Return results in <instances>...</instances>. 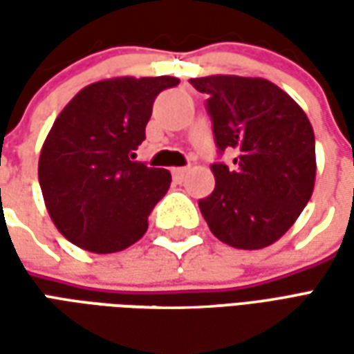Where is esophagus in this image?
I'll use <instances>...</instances> for the list:
<instances>
[{
    "label": "esophagus",
    "mask_w": 354,
    "mask_h": 354,
    "mask_svg": "<svg viewBox=\"0 0 354 354\" xmlns=\"http://www.w3.org/2000/svg\"><path fill=\"white\" fill-rule=\"evenodd\" d=\"M185 174H187V169H184V167L182 169H172V176L176 178L178 182H182Z\"/></svg>",
    "instance_id": "obj_1"
}]
</instances>
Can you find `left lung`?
<instances>
[{"label": "left lung", "mask_w": 354, "mask_h": 354, "mask_svg": "<svg viewBox=\"0 0 354 354\" xmlns=\"http://www.w3.org/2000/svg\"><path fill=\"white\" fill-rule=\"evenodd\" d=\"M208 94L216 146L235 149L233 165L214 162V192L199 201L208 227L225 245L258 250L294 225L315 187V132L305 111L261 77L189 80Z\"/></svg>", "instance_id": "left-lung-1"}]
</instances>
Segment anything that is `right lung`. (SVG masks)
<instances>
[{
    "instance_id": "right-lung-1",
    "label": "right lung",
    "mask_w": 354,
    "mask_h": 354,
    "mask_svg": "<svg viewBox=\"0 0 354 354\" xmlns=\"http://www.w3.org/2000/svg\"><path fill=\"white\" fill-rule=\"evenodd\" d=\"M180 80L113 77L68 102L43 142L39 185L57 230L94 254L144 237L147 216L170 187V172L132 161L146 140L157 94Z\"/></svg>"
}]
</instances>
